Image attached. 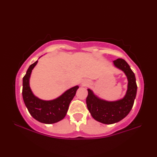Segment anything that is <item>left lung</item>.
Returning a JSON list of instances; mask_svg holds the SVG:
<instances>
[{"mask_svg": "<svg viewBox=\"0 0 157 157\" xmlns=\"http://www.w3.org/2000/svg\"><path fill=\"white\" fill-rule=\"evenodd\" d=\"M113 64L123 71L127 77L128 86L125 96L120 100L108 102L100 99L89 89L86 100L87 108L93 118L108 124L118 123L128 115L134 105L137 91L135 75L126 61L119 58L113 61Z\"/></svg>", "mask_w": 157, "mask_h": 157, "instance_id": "left-lung-1", "label": "left lung"}]
</instances>
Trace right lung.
Returning <instances> with one entry per match:
<instances>
[{
  "instance_id": "1",
  "label": "right lung",
  "mask_w": 157,
  "mask_h": 157,
  "mask_svg": "<svg viewBox=\"0 0 157 157\" xmlns=\"http://www.w3.org/2000/svg\"><path fill=\"white\" fill-rule=\"evenodd\" d=\"M36 63L37 61L30 66L23 78V99L29 113L34 119L45 124L55 123L62 120L66 115L69 105L79 86H75L67 90L55 100L49 101L40 100L34 96L29 84L32 70Z\"/></svg>"
}]
</instances>
